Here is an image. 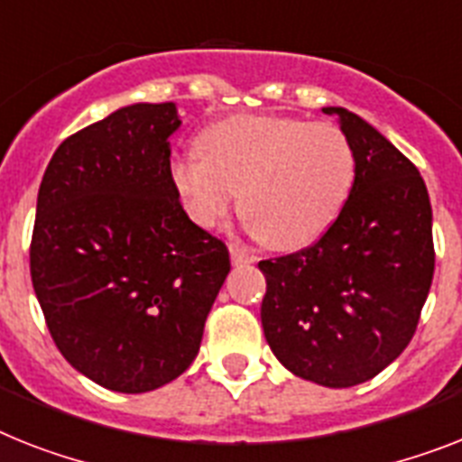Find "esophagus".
Here are the masks:
<instances>
[{
    "label": "esophagus",
    "mask_w": 462,
    "mask_h": 462,
    "mask_svg": "<svg viewBox=\"0 0 462 462\" xmlns=\"http://www.w3.org/2000/svg\"><path fill=\"white\" fill-rule=\"evenodd\" d=\"M228 253H231V262H234L236 266L253 264L254 262V254L247 253L245 247H240L238 243H231V245H228Z\"/></svg>",
    "instance_id": "obj_1"
}]
</instances>
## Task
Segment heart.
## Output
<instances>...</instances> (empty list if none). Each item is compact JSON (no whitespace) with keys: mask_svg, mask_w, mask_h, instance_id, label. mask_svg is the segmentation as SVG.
Returning a JSON list of instances; mask_svg holds the SVG:
<instances>
[{"mask_svg":"<svg viewBox=\"0 0 462 462\" xmlns=\"http://www.w3.org/2000/svg\"><path fill=\"white\" fill-rule=\"evenodd\" d=\"M198 155L170 162V181L198 226L212 228L238 203L264 245H309L337 219L352 193L356 153L333 122L231 116L198 136Z\"/></svg>","mask_w":462,"mask_h":462,"instance_id":"1","label":"heart"}]
</instances>
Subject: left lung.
<instances>
[{"instance_id": "8db88e82", "label": "left lung", "mask_w": 462, "mask_h": 462, "mask_svg": "<svg viewBox=\"0 0 462 462\" xmlns=\"http://www.w3.org/2000/svg\"><path fill=\"white\" fill-rule=\"evenodd\" d=\"M356 153L345 208L321 238L262 259L264 337L276 359L323 387H352L409 346L434 276L432 205L418 167L345 108Z\"/></svg>"}]
</instances>
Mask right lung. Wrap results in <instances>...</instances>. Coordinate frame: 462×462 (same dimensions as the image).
<instances>
[{
	"instance_id": "1",
	"label": "right lung",
	"mask_w": 462,
	"mask_h": 462,
	"mask_svg": "<svg viewBox=\"0 0 462 462\" xmlns=\"http://www.w3.org/2000/svg\"><path fill=\"white\" fill-rule=\"evenodd\" d=\"M174 103H134L53 153L30 240V276L72 368L125 394L193 364L231 272L224 240L193 224L170 181Z\"/></svg>"
}]
</instances>
